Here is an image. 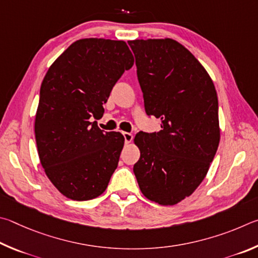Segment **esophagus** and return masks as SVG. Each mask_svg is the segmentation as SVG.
Listing matches in <instances>:
<instances>
[{
    "instance_id": "1",
    "label": "esophagus",
    "mask_w": 258,
    "mask_h": 258,
    "mask_svg": "<svg viewBox=\"0 0 258 258\" xmlns=\"http://www.w3.org/2000/svg\"><path fill=\"white\" fill-rule=\"evenodd\" d=\"M122 135H123L125 143H130L133 141V135L130 133H122Z\"/></svg>"
}]
</instances>
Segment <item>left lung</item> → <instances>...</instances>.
Wrapping results in <instances>:
<instances>
[{"label": "left lung", "instance_id": "obj_1", "mask_svg": "<svg viewBox=\"0 0 258 258\" xmlns=\"http://www.w3.org/2000/svg\"><path fill=\"white\" fill-rule=\"evenodd\" d=\"M128 44L146 114L161 119L160 132L135 137L141 157L134 173L146 198L174 205L196 190L218 151V95L204 67L175 40Z\"/></svg>", "mask_w": 258, "mask_h": 258}]
</instances>
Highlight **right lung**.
<instances>
[{"label": "right lung", "instance_id": "right-lung-1", "mask_svg": "<svg viewBox=\"0 0 258 258\" xmlns=\"http://www.w3.org/2000/svg\"><path fill=\"white\" fill-rule=\"evenodd\" d=\"M134 66L123 40L87 38L70 45L40 86L35 137L45 173L62 195L89 201L105 191L117 168L124 138L101 130L116 81Z\"/></svg>", "mask_w": 258, "mask_h": 258}]
</instances>
